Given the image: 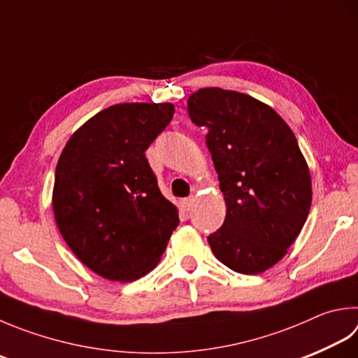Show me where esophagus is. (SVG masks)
<instances>
[{
  "label": "esophagus",
  "mask_w": 358,
  "mask_h": 358,
  "mask_svg": "<svg viewBox=\"0 0 358 358\" xmlns=\"http://www.w3.org/2000/svg\"><path fill=\"white\" fill-rule=\"evenodd\" d=\"M193 202H194V199L193 198H187V199H182V208H184V210H190V208L193 207Z\"/></svg>",
  "instance_id": "obj_1"
}]
</instances>
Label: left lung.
I'll return each instance as SVG.
<instances>
[{
    "mask_svg": "<svg viewBox=\"0 0 358 358\" xmlns=\"http://www.w3.org/2000/svg\"><path fill=\"white\" fill-rule=\"evenodd\" d=\"M226 201V218L208 237L222 265L260 274L282 260L312 206V176L293 131L278 112L246 93L206 87L187 101Z\"/></svg>",
    "mask_w": 358,
    "mask_h": 358,
    "instance_id": "obj_1",
    "label": "left lung"
}]
</instances>
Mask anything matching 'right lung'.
Segmentation results:
<instances>
[{
    "instance_id": "1",
    "label": "right lung",
    "mask_w": 358,
    "mask_h": 358,
    "mask_svg": "<svg viewBox=\"0 0 358 358\" xmlns=\"http://www.w3.org/2000/svg\"><path fill=\"white\" fill-rule=\"evenodd\" d=\"M173 115L171 103L110 106L73 132L57 160L51 204L59 232L107 280L143 278L179 224L145 156Z\"/></svg>"
}]
</instances>
